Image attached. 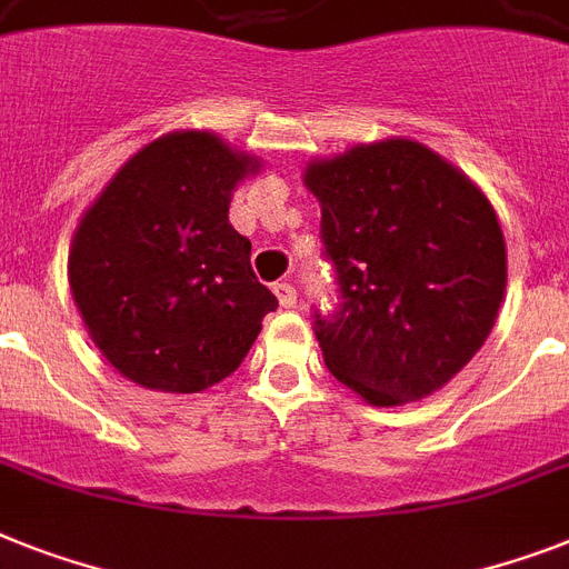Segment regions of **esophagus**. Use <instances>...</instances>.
Wrapping results in <instances>:
<instances>
[{
  "mask_svg": "<svg viewBox=\"0 0 569 569\" xmlns=\"http://www.w3.org/2000/svg\"><path fill=\"white\" fill-rule=\"evenodd\" d=\"M274 295L280 300V307H295L298 303V289L292 283H274Z\"/></svg>",
  "mask_w": 569,
  "mask_h": 569,
  "instance_id": "obj_1",
  "label": "esophagus"
}]
</instances>
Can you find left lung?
<instances>
[{
    "label": "left lung",
    "mask_w": 569,
    "mask_h": 569,
    "mask_svg": "<svg viewBox=\"0 0 569 569\" xmlns=\"http://www.w3.org/2000/svg\"><path fill=\"white\" fill-rule=\"evenodd\" d=\"M339 307L316 309L327 371L373 406L438 391L488 339L506 292L491 201L412 140L307 166Z\"/></svg>",
    "instance_id": "left-lung-1"
}]
</instances>
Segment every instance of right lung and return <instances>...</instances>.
<instances>
[{"mask_svg": "<svg viewBox=\"0 0 569 569\" xmlns=\"http://www.w3.org/2000/svg\"><path fill=\"white\" fill-rule=\"evenodd\" d=\"M260 169L207 131L166 133L84 212L69 286L96 348L146 389L196 395L237 371L277 298L230 228V196Z\"/></svg>", "mask_w": 569, "mask_h": 569, "instance_id": "right-lung-1", "label": "right lung"}]
</instances>
